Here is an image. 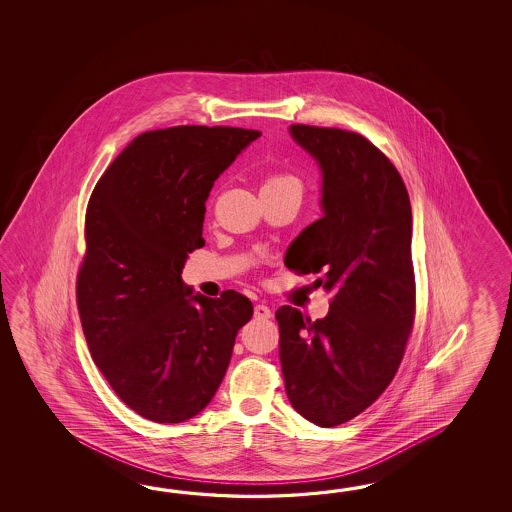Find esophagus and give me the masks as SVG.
Instances as JSON below:
<instances>
[{"label": "esophagus", "mask_w": 512, "mask_h": 512, "mask_svg": "<svg viewBox=\"0 0 512 512\" xmlns=\"http://www.w3.org/2000/svg\"><path fill=\"white\" fill-rule=\"evenodd\" d=\"M254 316L260 318V320H267V318H271L272 311L267 305L258 304L254 307Z\"/></svg>", "instance_id": "obj_1"}]
</instances>
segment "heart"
Returning <instances> with one entry per match:
<instances>
[{"mask_svg": "<svg viewBox=\"0 0 512 512\" xmlns=\"http://www.w3.org/2000/svg\"><path fill=\"white\" fill-rule=\"evenodd\" d=\"M263 186H271V188L274 186H298V181L291 175H272Z\"/></svg>", "mask_w": 512, "mask_h": 512, "instance_id": "1", "label": "heart"}]
</instances>
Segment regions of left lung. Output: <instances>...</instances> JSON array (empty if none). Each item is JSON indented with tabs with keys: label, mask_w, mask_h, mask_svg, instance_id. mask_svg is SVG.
Masks as SVG:
<instances>
[{
	"label": "left lung",
	"mask_w": 512,
	"mask_h": 512,
	"mask_svg": "<svg viewBox=\"0 0 512 512\" xmlns=\"http://www.w3.org/2000/svg\"><path fill=\"white\" fill-rule=\"evenodd\" d=\"M322 172V218L285 252L293 271L322 272L329 313L276 311L285 392L307 421L331 428L364 412L403 360L414 326L412 207L401 175L368 139L289 126Z\"/></svg>",
	"instance_id": "obj_1"
}]
</instances>
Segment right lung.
I'll use <instances>...</instances> for the list:
<instances>
[{"label": "right lung", "mask_w": 512, "mask_h": 512, "mask_svg": "<svg viewBox=\"0 0 512 512\" xmlns=\"http://www.w3.org/2000/svg\"><path fill=\"white\" fill-rule=\"evenodd\" d=\"M260 135L221 126L146 131L89 199L77 282L87 346L120 399L153 423H183L207 408L252 318L247 296L207 298L181 272L205 245L214 181Z\"/></svg>", "instance_id": "1"}]
</instances>
